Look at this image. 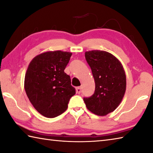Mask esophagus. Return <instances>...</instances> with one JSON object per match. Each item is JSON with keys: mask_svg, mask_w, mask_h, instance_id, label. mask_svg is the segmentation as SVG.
Masks as SVG:
<instances>
[{"mask_svg": "<svg viewBox=\"0 0 153 153\" xmlns=\"http://www.w3.org/2000/svg\"><path fill=\"white\" fill-rule=\"evenodd\" d=\"M76 93L77 94H80L81 93V87L80 86H79V87H76Z\"/></svg>", "mask_w": 153, "mask_h": 153, "instance_id": "1", "label": "esophagus"}]
</instances>
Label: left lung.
<instances>
[{
	"mask_svg": "<svg viewBox=\"0 0 153 153\" xmlns=\"http://www.w3.org/2000/svg\"><path fill=\"white\" fill-rule=\"evenodd\" d=\"M85 59L93 73L95 91L91 97L83 100L91 112L105 116L118 107L125 95V70L119 60L108 52L87 51Z\"/></svg>",
	"mask_w": 153,
	"mask_h": 153,
	"instance_id": "1",
	"label": "left lung"
}]
</instances>
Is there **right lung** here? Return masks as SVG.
<instances>
[{
  "instance_id": "obj_1",
  "label": "right lung",
  "mask_w": 153,
  "mask_h": 153,
  "mask_svg": "<svg viewBox=\"0 0 153 153\" xmlns=\"http://www.w3.org/2000/svg\"><path fill=\"white\" fill-rule=\"evenodd\" d=\"M72 55L61 51L45 52L34 57L25 78V89L30 102L40 114L54 118L68 108L76 91L65 73Z\"/></svg>"
}]
</instances>
